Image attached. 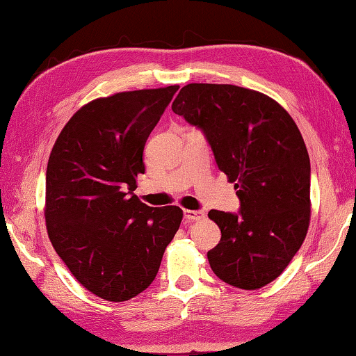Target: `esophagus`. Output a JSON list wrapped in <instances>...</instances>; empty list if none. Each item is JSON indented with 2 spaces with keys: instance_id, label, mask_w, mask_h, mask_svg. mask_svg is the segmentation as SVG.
Listing matches in <instances>:
<instances>
[{
  "instance_id": "34e87169",
  "label": "esophagus",
  "mask_w": 356,
  "mask_h": 356,
  "mask_svg": "<svg viewBox=\"0 0 356 356\" xmlns=\"http://www.w3.org/2000/svg\"><path fill=\"white\" fill-rule=\"evenodd\" d=\"M204 212H201V210H184V216L186 221H196V220H201L204 218Z\"/></svg>"
}]
</instances>
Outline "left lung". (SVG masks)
I'll return each mask as SVG.
<instances>
[{
    "label": "left lung",
    "instance_id": "8db88e82",
    "mask_svg": "<svg viewBox=\"0 0 356 356\" xmlns=\"http://www.w3.org/2000/svg\"><path fill=\"white\" fill-rule=\"evenodd\" d=\"M172 111L206 135L240 200L238 213L209 212L221 229L207 252L210 267L234 287L267 286L297 254L309 226L311 165L297 124L268 95L234 84H186Z\"/></svg>",
    "mask_w": 356,
    "mask_h": 356
}]
</instances>
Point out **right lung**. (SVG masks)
Segmentation results:
<instances>
[{"label": "right lung", "mask_w": 356, "mask_h": 356, "mask_svg": "<svg viewBox=\"0 0 356 356\" xmlns=\"http://www.w3.org/2000/svg\"><path fill=\"white\" fill-rule=\"evenodd\" d=\"M179 86L118 92L81 106L59 134L45 177L47 232L89 292L127 301L150 286L184 212L135 195L143 150Z\"/></svg>", "instance_id": "obj_1"}]
</instances>
